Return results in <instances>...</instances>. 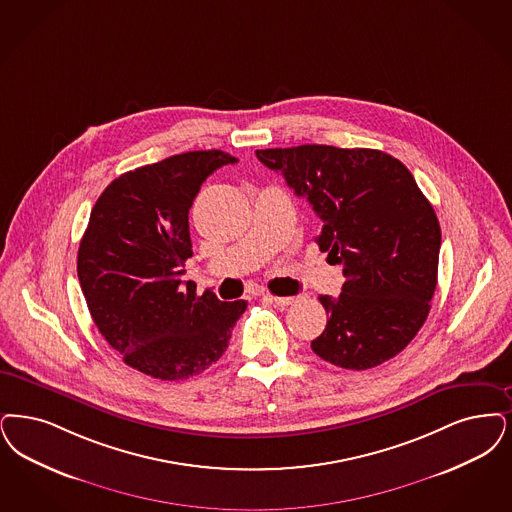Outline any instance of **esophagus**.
I'll list each match as a JSON object with an SVG mask.
<instances>
[{"instance_id":"obj_1","label":"esophagus","mask_w":512,"mask_h":512,"mask_svg":"<svg viewBox=\"0 0 512 512\" xmlns=\"http://www.w3.org/2000/svg\"><path fill=\"white\" fill-rule=\"evenodd\" d=\"M266 299H270V303L278 305V307H289L295 303V297H276V295H266Z\"/></svg>"}]
</instances>
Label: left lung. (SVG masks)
I'll list each match as a JSON object with an SVG mask.
<instances>
[{
	"mask_svg": "<svg viewBox=\"0 0 512 512\" xmlns=\"http://www.w3.org/2000/svg\"><path fill=\"white\" fill-rule=\"evenodd\" d=\"M322 221L316 238L347 282L322 295L328 326L310 347L339 368H375L408 347L429 316L440 225L408 167L387 152L303 144L255 152Z\"/></svg>",
	"mask_w": 512,
	"mask_h": 512,
	"instance_id": "left-lung-1",
	"label": "left lung"
}]
</instances>
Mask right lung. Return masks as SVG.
<instances>
[{"mask_svg":"<svg viewBox=\"0 0 512 512\" xmlns=\"http://www.w3.org/2000/svg\"><path fill=\"white\" fill-rule=\"evenodd\" d=\"M238 160L223 150L184 152L137 167L104 188L78 249V278L95 326L123 362L162 381L217 362L246 301L196 295L188 209L205 179Z\"/></svg>","mask_w":512,"mask_h":512,"instance_id":"1","label":"right lung"}]
</instances>
